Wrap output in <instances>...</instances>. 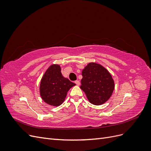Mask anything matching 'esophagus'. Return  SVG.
<instances>
[{
    "label": "esophagus",
    "instance_id": "obj_1",
    "mask_svg": "<svg viewBox=\"0 0 151 151\" xmlns=\"http://www.w3.org/2000/svg\"><path fill=\"white\" fill-rule=\"evenodd\" d=\"M75 83L76 84V85L79 86L80 85V81H75Z\"/></svg>",
    "mask_w": 151,
    "mask_h": 151
}]
</instances>
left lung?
Returning a JSON list of instances; mask_svg holds the SVG:
<instances>
[{
	"instance_id": "8db88e82",
	"label": "left lung",
	"mask_w": 151,
	"mask_h": 151,
	"mask_svg": "<svg viewBox=\"0 0 151 151\" xmlns=\"http://www.w3.org/2000/svg\"><path fill=\"white\" fill-rule=\"evenodd\" d=\"M82 76L80 88L85 93L89 101L94 105L106 103L115 88L114 81L106 68L91 62L84 67Z\"/></svg>"
}]
</instances>
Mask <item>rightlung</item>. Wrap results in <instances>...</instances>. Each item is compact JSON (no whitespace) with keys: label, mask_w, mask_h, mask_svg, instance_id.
<instances>
[{"label":"right lung","mask_w":151,"mask_h":151,"mask_svg":"<svg viewBox=\"0 0 151 151\" xmlns=\"http://www.w3.org/2000/svg\"><path fill=\"white\" fill-rule=\"evenodd\" d=\"M75 83L63 77L59 65H50L44 74L40 86V93L43 101L53 106L63 103L67 92Z\"/></svg>","instance_id":"add662e5"}]
</instances>
